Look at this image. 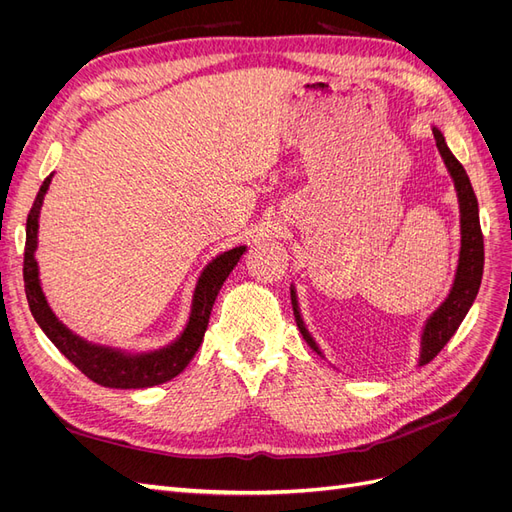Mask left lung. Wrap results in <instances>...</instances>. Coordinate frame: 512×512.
<instances>
[{
	"label": "left lung",
	"mask_w": 512,
	"mask_h": 512,
	"mask_svg": "<svg viewBox=\"0 0 512 512\" xmlns=\"http://www.w3.org/2000/svg\"><path fill=\"white\" fill-rule=\"evenodd\" d=\"M433 136H436V145L442 153L444 164L451 170L455 179V188L459 194V205H461V256H459V269L455 277V286L448 294V299L440 305V309L427 320V327L423 333V354H421V365L433 361L438 352L448 344V339L455 335L459 324L466 318L468 309L472 307L480 280H483V267H485V241H483V230H480L478 220V200L474 194V188L470 183V177L466 168L453 156V151L448 149L444 136L440 130L433 128ZM292 294V309H294V320L299 324V331L303 333L305 342L312 346L316 352L318 346L303 327V320L299 316L297 297Z\"/></svg>",
	"instance_id": "1"
}]
</instances>
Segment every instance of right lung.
<instances>
[{"label": "right lung", "mask_w": 512, "mask_h": 512, "mask_svg": "<svg viewBox=\"0 0 512 512\" xmlns=\"http://www.w3.org/2000/svg\"><path fill=\"white\" fill-rule=\"evenodd\" d=\"M51 177H46L40 185V192L34 200L32 209L27 215V237H25V254H23V280L27 303L40 329L46 337L57 346V350L66 356L70 363L79 367L83 374L94 380L100 386L108 389H147V386L162 384L170 378L179 376L194 359L196 350L203 344V337L209 324L211 309L215 297L226 282L230 271L235 269L245 247H235V250L224 252L222 256L209 262V267L203 271L194 294V309L188 322V329L177 339L173 346H168L160 352H151L143 356H128L123 352H115L108 348H100L94 344L83 342L81 337L72 335L64 324H61L46 305L44 294L38 282V265L34 260L36 243H38V215L42 207V198L49 188Z\"/></svg>", "instance_id": "obj_1"}]
</instances>
